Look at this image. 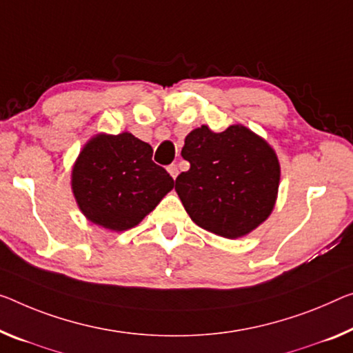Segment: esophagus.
<instances>
[{"label": "esophagus", "mask_w": 353, "mask_h": 353, "mask_svg": "<svg viewBox=\"0 0 353 353\" xmlns=\"http://www.w3.org/2000/svg\"><path fill=\"white\" fill-rule=\"evenodd\" d=\"M167 172L170 173V176L175 180V178L178 176V165L176 164H170L169 167H167Z\"/></svg>", "instance_id": "1"}]
</instances>
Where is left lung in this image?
I'll use <instances>...</instances> for the list:
<instances>
[{
  "mask_svg": "<svg viewBox=\"0 0 353 353\" xmlns=\"http://www.w3.org/2000/svg\"><path fill=\"white\" fill-rule=\"evenodd\" d=\"M181 156L191 164L175 189L191 219L224 238L256 229L274 207L279 162L271 146L245 126L213 132L202 126L184 140Z\"/></svg>",
  "mask_w": 353,
  "mask_h": 353,
  "instance_id": "obj_1",
  "label": "left lung"
}]
</instances>
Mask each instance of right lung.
<instances>
[{
	"instance_id": "obj_1",
	"label": "right lung",
	"mask_w": 353,
	"mask_h": 353,
	"mask_svg": "<svg viewBox=\"0 0 353 353\" xmlns=\"http://www.w3.org/2000/svg\"><path fill=\"white\" fill-rule=\"evenodd\" d=\"M172 188L173 178L153 162V148L129 132L91 139L72 170L83 214L117 232L137 225Z\"/></svg>"
}]
</instances>
